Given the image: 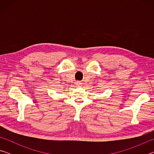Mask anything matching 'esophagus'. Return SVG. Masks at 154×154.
I'll list each match as a JSON object with an SVG mask.
<instances>
[{"label":"esophagus","instance_id":"obj_1","mask_svg":"<svg viewBox=\"0 0 154 154\" xmlns=\"http://www.w3.org/2000/svg\"><path fill=\"white\" fill-rule=\"evenodd\" d=\"M82 82H76V84L77 85H82Z\"/></svg>","mask_w":154,"mask_h":154}]
</instances>
